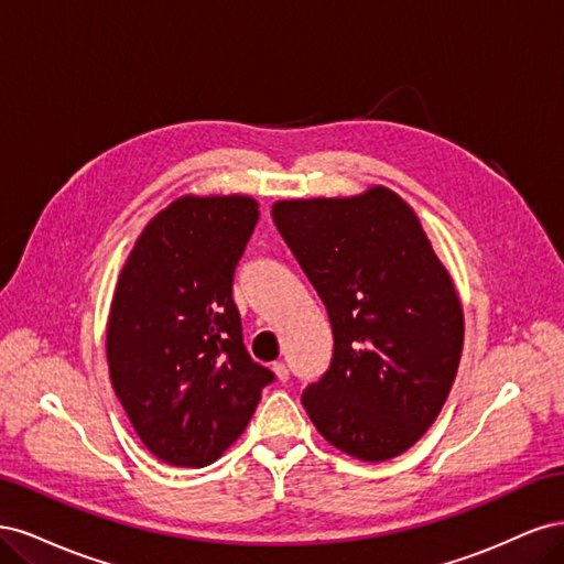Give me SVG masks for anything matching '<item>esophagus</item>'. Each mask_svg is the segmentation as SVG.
<instances>
[{
  "label": "esophagus",
  "mask_w": 564,
  "mask_h": 564,
  "mask_svg": "<svg viewBox=\"0 0 564 564\" xmlns=\"http://www.w3.org/2000/svg\"><path fill=\"white\" fill-rule=\"evenodd\" d=\"M272 371H275V377H278V381H289V367L284 365V362H275L272 365Z\"/></svg>",
  "instance_id": "obj_1"
}]
</instances>
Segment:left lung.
<instances>
[{"mask_svg":"<svg viewBox=\"0 0 564 564\" xmlns=\"http://www.w3.org/2000/svg\"><path fill=\"white\" fill-rule=\"evenodd\" d=\"M272 220L329 313L334 355L303 406L362 460L400 456L445 404L464 311L414 209L383 185L357 197L282 199Z\"/></svg>","mask_w":564,"mask_h":564,"instance_id":"8db88e82","label":"left lung"}]
</instances>
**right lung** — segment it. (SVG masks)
I'll return each mask as SVG.
<instances>
[{
    "label": "right lung",
    "instance_id": "right-lung-1",
    "mask_svg": "<svg viewBox=\"0 0 564 564\" xmlns=\"http://www.w3.org/2000/svg\"><path fill=\"white\" fill-rule=\"evenodd\" d=\"M256 220L259 204L247 195L178 197L119 272L106 332L110 381L135 435L169 466H209L275 381L247 352L232 301Z\"/></svg>",
    "mask_w": 564,
    "mask_h": 564
}]
</instances>
